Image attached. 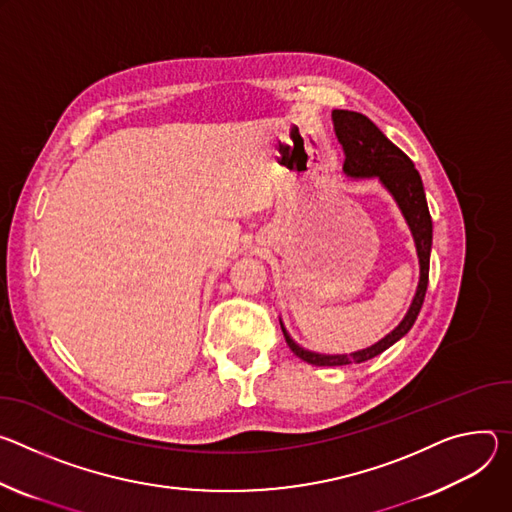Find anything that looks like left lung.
<instances>
[{
	"instance_id": "1",
	"label": "left lung",
	"mask_w": 512,
	"mask_h": 512,
	"mask_svg": "<svg viewBox=\"0 0 512 512\" xmlns=\"http://www.w3.org/2000/svg\"><path fill=\"white\" fill-rule=\"evenodd\" d=\"M331 120H333L335 136L339 142H342L346 152L344 173L352 179H378L384 185V189L394 197L399 209L403 211L417 246L421 274H419L417 293L413 297V303L405 319L386 337H382L378 344L366 350H358L350 356L348 354L329 356V354L309 352L295 342L280 321L282 333H285V339L289 348L293 350V354L313 366H348V364H360V362L372 360L384 350H388L392 344L399 342L403 335L409 333L425 301V293L429 285V256H431V242H433V223H431V215H429V207L423 191V181L413 160L401 148H396L376 128L374 122H370L358 111L333 109Z\"/></svg>"
}]
</instances>
